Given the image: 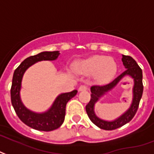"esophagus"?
I'll return each mask as SVG.
<instances>
[{
	"mask_svg": "<svg viewBox=\"0 0 154 154\" xmlns=\"http://www.w3.org/2000/svg\"><path fill=\"white\" fill-rule=\"evenodd\" d=\"M78 90H79V91H85V90H88V87L86 86V85H81V86H80Z\"/></svg>",
	"mask_w": 154,
	"mask_h": 154,
	"instance_id": "obj_1",
	"label": "esophagus"
}]
</instances>
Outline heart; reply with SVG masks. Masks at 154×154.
<instances>
[{"mask_svg":"<svg viewBox=\"0 0 154 154\" xmlns=\"http://www.w3.org/2000/svg\"><path fill=\"white\" fill-rule=\"evenodd\" d=\"M77 69L82 73L95 74L98 82H106L116 74L117 65L113 59L104 56H94L80 63Z\"/></svg>","mask_w":154,"mask_h":154,"instance_id":"1","label":"heart"}]
</instances>
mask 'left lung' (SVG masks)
Here are the masks:
<instances>
[{
  "instance_id": "left-lung-1",
  "label": "left lung",
  "mask_w": 154,
  "mask_h": 154,
  "mask_svg": "<svg viewBox=\"0 0 154 154\" xmlns=\"http://www.w3.org/2000/svg\"><path fill=\"white\" fill-rule=\"evenodd\" d=\"M122 61L125 67V71L123 72L118 77L112 80L111 82L103 85H92L90 87L91 90V98L86 106L85 111L87 113L90 119L92 121L93 124H94L96 126L100 128L101 129L104 130H115L124 126L128 122H130L134 117L137 111V109L139 107V103L140 98L142 97L143 94V82H142V70L137 64L134 59L129 56H124L123 55ZM126 75H131L134 79V100L130 108L125 113L114 122H105L99 119L95 116L93 112V106L94 103L98 100L101 96L103 95L106 92L110 90L113 87L117 85V83Z\"/></svg>"
}]
</instances>
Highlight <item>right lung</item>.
Here are the masks:
<instances>
[{
    "label": "right lung",
    "instance_id": "1",
    "mask_svg": "<svg viewBox=\"0 0 154 154\" xmlns=\"http://www.w3.org/2000/svg\"><path fill=\"white\" fill-rule=\"evenodd\" d=\"M59 55V51H43L35 56H31L24 60L14 72L10 90L12 105L18 118L27 126L35 130L49 132L61 126L65 117L67 103L77 93V90H73L72 92L61 94L56 98L50 110L43 114H36L29 111L21 102L19 95L21 82L26 70L36 62L41 60H54Z\"/></svg>",
    "mask_w": 154,
    "mask_h": 154
}]
</instances>
